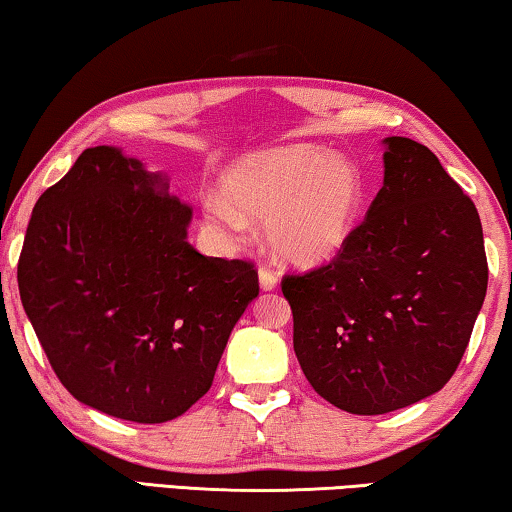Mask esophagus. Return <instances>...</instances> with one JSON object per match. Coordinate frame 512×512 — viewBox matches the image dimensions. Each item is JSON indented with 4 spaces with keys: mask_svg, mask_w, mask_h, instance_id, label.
<instances>
[{
    "mask_svg": "<svg viewBox=\"0 0 512 512\" xmlns=\"http://www.w3.org/2000/svg\"><path fill=\"white\" fill-rule=\"evenodd\" d=\"M259 287L264 292H273L278 287V276L271 269H259Z\"/></svg>",
    "mask_w": 512,
    "mask_h": 512,
    "instance_id": "esophagus-1",
    "label": "esophagus"
}]
</instances>
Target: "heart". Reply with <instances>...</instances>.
Wrapping results in <instances>:
<instances>
[{
  "mask_svg": "<svg viewBox=\"0 0 512 512\" xmlns=\"http://www.w3.org/2000/svg\"><path fill=\"white\" fill-rule=\"evenodd\" d=\"M202 204L204 227L223 243L246 239L264 218L266 246L282 264L317 269L349 248L368 204V183L352 158L315 144L246 154Z\"/></svg>",
  "mask_w": 512,
  "mask_h": 512,
  "instance_id": "obj_1",
  "label": "heart"
}]
</instances>
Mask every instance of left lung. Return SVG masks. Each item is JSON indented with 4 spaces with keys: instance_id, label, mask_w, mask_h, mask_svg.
I'll use <instances>...</instances> for the list:
<instances>
[{
    "instance_id": "1",
    "label": "left lung",
    "mask_w": 512,
    "mask_h": 512,
    "mask_svg": "<svg viewBox=\"0 0 512 512\" xmlns=\"http://www.w3.org/2000/svg\"><path fill=\"white\" fill-rule=\"evenodd\" d=\"M381 144L384 186L349 248L322 269L282 280L305 379L358 416L441 391L487 292L474 202L421 142Z\"/></svg>"
}]
</instances>
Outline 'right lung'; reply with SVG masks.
<instances>
[{
  "instance_id": "obj_1",
  "label": "right lung",
  "mask_w": 512,
  "mask_h": 512,
  "mask_svg": "<svg viewBox=\"0 0 512 512\" xmlns=\"http://www.w3.org/2000/svg\"><path fill=\"white\" fill-rule=\"evenodd\" d=\"M193 211L119 147H91L38 197L20 301L75 400L133 423L181 416L211 388L257 271L188 243Z\"/></svg>"
}]
</instances>
